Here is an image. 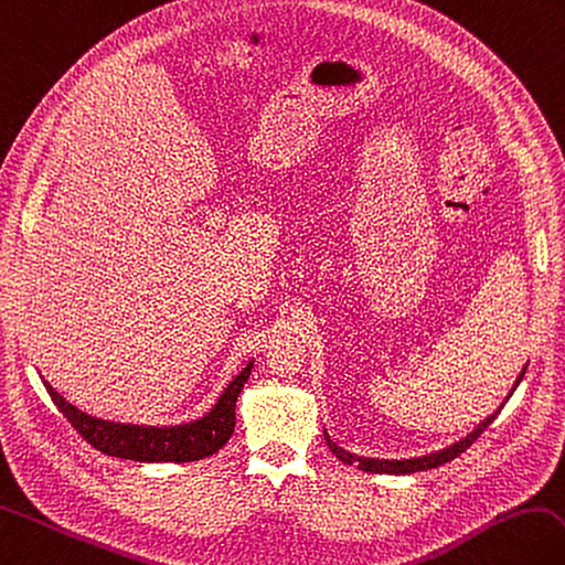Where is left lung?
Wrapping results in <instances>:
<instances>
[{"instance_id": "8db88e82", "label": "left lung", "mask_w": 565, "mask_h": 565, "mask_svg": "<svg viewBox=\"0 0 565 565\" xmlns=\"http://www.w3.org/2000/svg\"><path fill=\"white\" fill-rule=\"evenodd\" d=\"M522 377H524V370L520 372V377H518L515 386H512V392H515L518 384L522 382ZM512 392L508 394V398L512 396ZM500 408H503V406H500ZM500 408H498L495 413H491V416H488L483 423L476 425L473 433H469L467 437H461L459 443L449 445L447 449H440V452H433V455H425V457H413V459H370V457H358V455H353V452H345L343 447H338L326 430H323V437H326V445H329V449H331V452H333L338 459L345 461V463H353V467H358V469H362V471H372V473H413V471H428V469L440 467V463L452 461V459L459 457L461 452H467V449H469L476 440H479V435L488 428V425H491V423L495 420Z\"/></svg>"}]
</instances>
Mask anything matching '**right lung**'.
Wrapping results in <instances>:
<instances>
[{
  "label": "right lung",
  "mask_w": 565,
  "mask_h": 565,
  "mask_svg": "<svg viewBox=\"0 0 565 565\" xmlns=\"http://www.w3.org/2000/svg\"><path fill=\"white\" fill-rule=\"evenodd\" d=\"M250 367H254V362H248V365L236 374L207 416L185 425H171V428H145V425H122V423L92 418L86 416L84 411L67 404V401L62 398L47 382L43 384L47 388L50 398H53L55 406L62 411V416H65L72 423V428L77 430L92 447H96L98 452L120 457V459H135V461L181 463V461L205 459L227 445L236 423V416H234L236 396L242 394V388L250 374Z\"/></svg>",
  "instance_id": "right-lung-1"
}]
</instances>
